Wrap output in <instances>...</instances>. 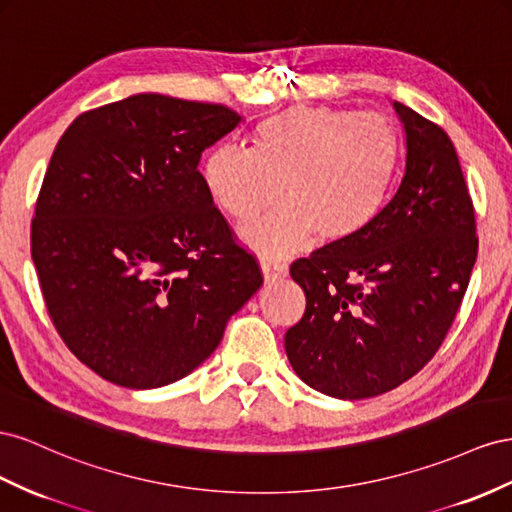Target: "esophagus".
I'll list each match as a JSON object with an SVG mask.
<instances>
[{"instance_id":"1","label":"esophagus","mask_w":512,"mask_h":512,"mask_svg":"<svg viewBox=\"0 0 512 512\" xmlns=\"http://www.w3.org/2000/svg\"><path fill=\"white\" fill-rule=\"evenodd\" d=\"M261 272H264L266 281H276V279H283V276L287 274V266L276 264V261H270V259H264V261H261Z\"/></svg>"}]
</instances>
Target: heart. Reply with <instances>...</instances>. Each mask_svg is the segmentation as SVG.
<instances>
[{
	"label": "heart",
	"mask_w": 512,
	"mask_h": 512,
	"mask_svg": "<svg viewBox=\"0 0 512 512\" xmlns=\"http://www.w3.org/2000/svg\"><path fill=\"white\" fill-rule=\"evenodd\" d=\"M401 167V139L379 113L296 105L261 122L253 150L221 143L201 175L214 206L238 223L266 259L300 251L313 238L324 246L352 242L382 216Z\"/></svg>",
	"instance_id": "obj_1"
}]
</instances>
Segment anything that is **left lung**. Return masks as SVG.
<instances>
[{"label":"left lung","instance_id":"left-lung-1","mask_svg":"<svg viewBox=\"0 0 512 512\" xmlns=\"http://www.w3.org/2000/svg\"><path fill=\"white\" fill-rule=\"evenodd\" d=\"M405 128V173L358 238L317 248L289 272L306 311L285 334L304 384L367 399L414 377L440 349L478 253L472 197L450 137L392 102Z\"/></svg>","mask_w":512,"mask_h":512}]
</instances>
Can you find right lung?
I'll return each instance as SVG.
<instances>
[{
	"label": "right lung",
	"mask_w": 512,
	"mask_h": 512,
	"mask_svg": "<svg viewBox=\"0 0 512 512\" xmlns=\"http://www.w3.org/2000/svg\"><path fill=\"white\" fill-rule=\"evenodd\" d=\"M223 105L137 94L81 113L51 156L32 259L66 347L133 390L193 373L264 283L199 173L240 124Z\"/></svg>",
	"instance_id": "obj_1"
}]
</instances>
